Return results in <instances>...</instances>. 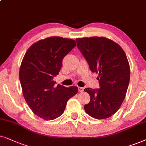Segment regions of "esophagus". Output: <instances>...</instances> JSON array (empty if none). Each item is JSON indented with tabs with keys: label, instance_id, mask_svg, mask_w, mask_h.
<instances>
[{
	"label": "esophagus",
	"instance_id": "34e87169",
	"mask_svg": "<svg viewBox=\"0 0 146 146\" xmlns=\"http://www.w3.org/2000/svg\"><path fill=\"white\" fill-rule=\"evenodd\" d=\"M79 92H83V91H84V89H83V87H79Z\"/></svg>",
	"mask_w": 146,
	"mask_h": 146
}]
</instances>
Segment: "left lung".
Returning <instances> with one entry per match:
<instances>
[{
    "label": "left lung",
    "instance_id": "left-lung-1",
    "mask_svg": "<svg viewBox=\"0 0 146 146\" xmlns=\"http://www.w3.org/2000/svg\"><path fill=\"white\" fill-rule=\"evenodd\" d=\"M77 46L92 72L99 73L100 89L86 88L90 102L85 111L96 119H106L117 111L125 98L130 69L125 52L106 37L77 38Z\"/></svg>",
    "mask_w": 146,
    "mask_h": 146
}]
</instances>
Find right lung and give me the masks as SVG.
<instances>
[{
	"label": "right lung",
	"mask_w": 146,
	"mask_h": 146,
	"mask_svg": "<svg viewBox=\"0 0 146 146\" xmlns=\"http://www.w3.org/2000/svg\"><path fill=\"white\" fill-rule=\"evenodd\" d=\"M76 42L71 38L48 37L32 44L25 53L19 71L23 96L35 115L55 119L65 111L67 101L78 92L77 87L55 85L62 61Z\"/></svg>",
	"instance_id": "add662e5"
}]
</instances>
